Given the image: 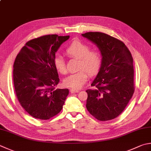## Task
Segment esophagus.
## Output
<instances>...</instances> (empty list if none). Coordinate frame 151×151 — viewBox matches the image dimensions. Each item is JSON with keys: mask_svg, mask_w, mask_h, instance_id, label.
Masks as SVG:
<instances>
[{"mask_svg": "<svg viewBox=\"0 0 151 151\" xmlns=\"http://www.w3.org/2000/svg\"><path fill=\"white\" fill-rule=\"evenodd\" d=\"M79 90H75V89H70V93H79Z\"/></svg>", "mask_w": 151, "mask_h": 151, "instance_id": "esophagus-1", "label": "esophagus"}]
</instances>
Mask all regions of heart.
<instances>
[{
    "label": "heart",
    "mask_w": 151,
    "mask_h": 151,
    "mask_svg": "<svg viewBox=\"0 0 151 151\" xmlns=\"http://www.w3.org/2000/svg\"><path fill=\"white\" fill-rule=\"evenodd\" d=\"M66 52L70 57L78 59V71L65 78L64 84L72 89H79L86 83L89 74L93 76L99 72L102 61L101 52L97 49H90L89 45L80 41H73L68 47ZM54 64L59 73H67L66 62L62 56H55Z\"/></svg>",
    "instance_id": "1"
}]
</instances>
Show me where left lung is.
<instances>
[{
    "label": "left lung",
    "mask_w": 151,
    "mask_h": 151,
    "mask_svg": "<svg viewBox=\"0 0 151 151\" xmlns=\"http://www.w3.org/2000/svg\"><path fill=\"white\" fill-rule=\"evenodd\" d=\"M96 45L102 56L100 70L87 89L86 107L99 121L116 118L126 109L134 93L132 54L122 41L101 32L82 34Z\"/></svg>",
    "instance_id": "8db88e82"
}]
</instances>
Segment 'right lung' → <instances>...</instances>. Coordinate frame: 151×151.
Returning <instances> with one entry per match:
<instances>
[{
    "label": "right lung",
    "instance_id": "obj_1",
    "mask_svg": "<svg viewBox=\"0 0 151 151\" xmlns=\"http://www.w3.org/2000/svg\"><path fill=\"white\" fill-rule=\"evenodd\" d=\"M70 36L47 35L25 43L16 56L13 79L21 106L33 118L46 120L60 112L68 89H56L60 79L54 64L55 53Z\"/></svg>",
    "mask_w": 151,
    "mask_h": 151
}]
</instances>
